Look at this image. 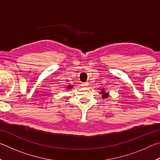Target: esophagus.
<instances>
[{
	"mask_svg": "<svg viewBox=\"0 0 160 160\" xmlns=\"http://www.w3.org/2000/svg\"><path fill=\"white\" fill-rule=\"evenodd\" d=\"M88 85H89V83H88V82L82 83V86H83V87H85V88H87V87H88Z\"/></svg>",
	"mask_w": 160,
	"mask_h": 160,
	"instance_id": "34e87169",
	"label": "esophagus"
}]
</instances>
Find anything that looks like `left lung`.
<instances>
[{"mask_svg": "<svg viewBox=\"0 0 160 160\" xmlns=\"http://www.w3.org/2000/svg\"><path fill=\"white\" fill-rule=\"evenodd\" d=\"M101 93H102V98L105 99V98H107V97H109V94L107 93V92H105L104 89H102V90Z\"/></svg>", "mask_w": 160, "mask_h": 160, "instance_id": "obj_1", "label": "left lung"}]
</instances>
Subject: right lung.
<instances>
[{
    "label": "right lung",
    "instance_id": "right-lung-1",
    "mask_svg": "<svg viewBox=\"0 0 160 160\" xmlns=\"http://www.w3.org/2000/svg\"><path fill=\"white\" fill-rule=\"evenodd\" d=\"M70 88H72V85H68L67 87V89H69V90H70Z\"/></svg>",
    "mask_w": 160,
    "mask_h": 160
}]
</instances>
